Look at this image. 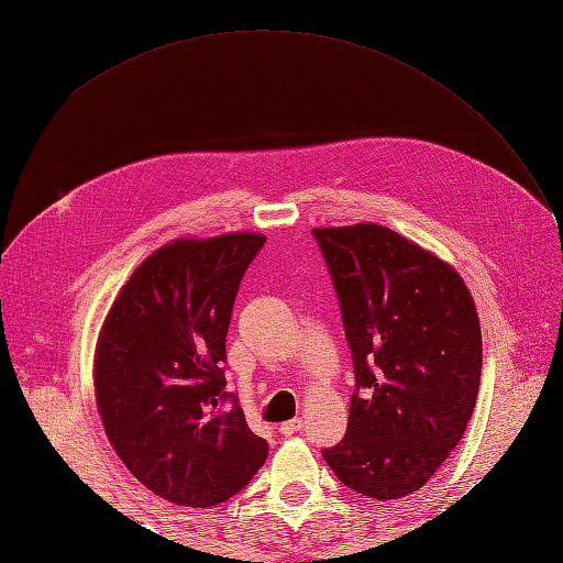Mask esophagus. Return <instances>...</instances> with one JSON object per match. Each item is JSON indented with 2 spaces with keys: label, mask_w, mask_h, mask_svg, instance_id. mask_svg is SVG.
Wrapping results in <instances>:
<instances>
[{
  "label": "esophagus",
  "mask_w": 563,
  "mask_h": 563,
  "mask_svg": "<svg viewBox=\"0 0 563 563\" xmlns=\"http://www.w3.org/2000/svg\"><path fill=\"white\" fill-rule=\"evenodd\" d=\"M302 418H292V421H285L283 426H280V433L283 435H295V433H300L302 430Z\"/></svg>",
  "instance_id": "1"
}]
</instances>
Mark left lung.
Here are the masks:
<instances>
[{
	"label": "left lung",
	"instance_id": "obj_1",
	"mask_svg": "<svg viewBox=\"0 0 563 563\" xmlns=\"http://www.w3.org/2000/svg\"><path fill=\"white\" fill-rule=\"evenodd\" d=\"M353 355L349 430L324 448L367 498L421 488L462 440L482 382V329L460 273L382 224L312 230Z\"/></svg>",
	"mask_w": 563,
	"mask_h": 563
}]
</instances>
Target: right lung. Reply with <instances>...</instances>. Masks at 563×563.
I'll use <instances>...</instances> for the list:
<instances>
[{
    "label": "right lung",
    "instance_id": "obj_1",
    "mask_svg": "<svg viewBox=\"0 0 563 563\" xmlns=\"http://www.w3.org/2000/svg\"><path fill=\"white\" fill-rule=\"evenodd\" d=\"M263 244L254 232L176 239L140 263L103 321L93 387L106 435L169 504H224L268 457L224 389L232 307Z\"/></svg>",
    "mask_w": 563,
    "mask_h": 563
}]
</instances>
